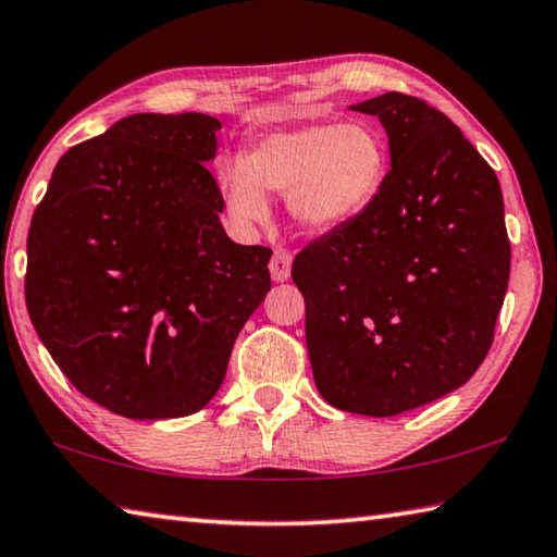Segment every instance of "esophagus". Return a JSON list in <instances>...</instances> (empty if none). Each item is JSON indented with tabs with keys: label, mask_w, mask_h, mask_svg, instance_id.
<instances>
[{
	"label": "esophagus",
	"mask_w": 557,
	"mask_h": 557,
	"mask_svg": "<svg viewBox=\"0 0 557 557\" xmlns=\"http://www.w3.org/2000/svg\"><path fill=\"white\" fill-rule=\"evenodd\" d=\"M292 270V252L285 248H277L275 256L270 260V275L275 282H285Z\"/></svg>",
	"instance_id": "34e87169"
}]
</instances>
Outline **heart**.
Segmentation results:
<instances>
[{
    "mask_svg": "<svg viewBox=\"0 0 557 557\" xmlns=\"http://www.w3.org/2000/svg\"><path fill=\"white\" fill-rule=\"evenodd\" d=\"M387 148L366 124L299 121L252 140L244 158L221 170V197L240 224L268 216L262 191H287L299 226L333 231L350 224L380 195Z\"/></svg>",
    "mask_w": 557,
    "mask_h": 557,
    "instance_id": "obj_1",
    "label": "heart"
}]
</instances>
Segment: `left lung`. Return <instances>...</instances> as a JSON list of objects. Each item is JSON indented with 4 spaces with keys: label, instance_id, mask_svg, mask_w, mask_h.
<instances>
[{
    "label": "left lung",
    "instance_id": "obj_1",
    "mask_svg": "<svg viewBox=\"0 0 557 557\" xmlns=\"http://www.w3.org/2000/svg\"><path fill=\"white\" fill-rule=\"evenodd\" d=\"M352 109L380 116L392 168L358 219L297 252L292 280L321 397L397 417L487 358L511 244L497 175L443 111L401 92Z\"/></svg>",
    "mask_w": 557,
    "mask_h": 557
}]
</instances>
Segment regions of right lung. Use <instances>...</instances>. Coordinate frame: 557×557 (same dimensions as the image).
Masks as SVG:
<instances>
[{"label": "right lung", "instance_id": "obj_1", "mask_svg": "<svg viewBox=\"0 0 557 557\" xmlns=\"http://www.w3.org/2000/svg\"><path fill=\"white\" fill-rule=\"evenodd\" d=\"M214 116L134 114L58 160L28 228L26 307L63 375L126 419L199 411L270 289L219 221Z\"/></svg>", "mask_w": 557, "mask_h": 557}]
</instances>
